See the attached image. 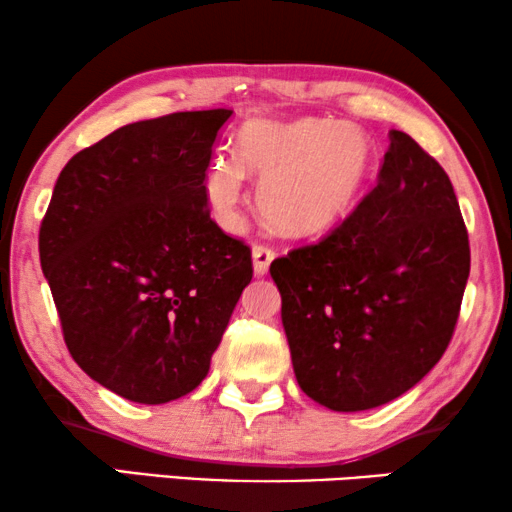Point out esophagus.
Listing matches in <instances>:
<instances>
[{"instance_id":"34e87169","label":"esophagus","mask_w":512,"mask_h":512,"mask_svg":"<svg viewBox=\"0 0 512 512\" xmlns=\"http://www.w3.org/2000/svg\"><path fill=\"white\" fill-rule=\"evenodd\" d=\"M251 256H254V272L258 277L268 275L270 270V263L275 261V249L265 247V244H254V249H251Z\"/></svg>"}]
</instances>
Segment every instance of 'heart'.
Wrapping results in <instances>:
<instances>
[{"label":"heart","mask_w":512,"mask_h":512,"mask_svg":"<svg viewBox=\"0 0 512 512\" xmlns=\"http://www.w3.org/2000/svg\"><path fill=\"white\" fill-rule=\"evenodd\" d=\"M375 142L366 130L328 118H251L237 135L235 158L209 165L202 193L226 230L242 228L247 177L261 184L258 207L279 233L310 237L333 228L375 170Z\"/></svg>","instance_id":"obj_1"}]
</instances>
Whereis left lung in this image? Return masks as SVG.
<instances>
[{
    "label": "left lung",
    "instance_id": "1",
    "mask_svg": "<svg viewBox=\"0 0 512 512\" xmlns=\"http://www.w3.org/2000/svg\"><path fill=\"white\" fill-rule=\"evenodd\" d=\"M389 137L359 207L270 265L296 380L335 412L394 401L436 366L471 272L450 177L410 135Z\"/></svg>",
    "mask_w": 512,
    "mask_h": 512
}]
</instances>
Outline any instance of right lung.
Listing matches in <instances>:
<instances>
[{
    "mask_svg": "<svg viewBox=\"0 0 512 512\" xmlns=\"http://www.w3.org/2000/svg\"><path fill=\"white\" fill-rule=\"evenodd\" d=\"M230 109L123 125L76 153L39 230L62 335L86 375L160 405L209 373L251 282V251L209 219L205 181Z\"/></svg>",
    "mask_w": 512,
    "mask_h": 512,
    "instance_id": "add662e5",
    "label": "right lung"
}]
</instances>
